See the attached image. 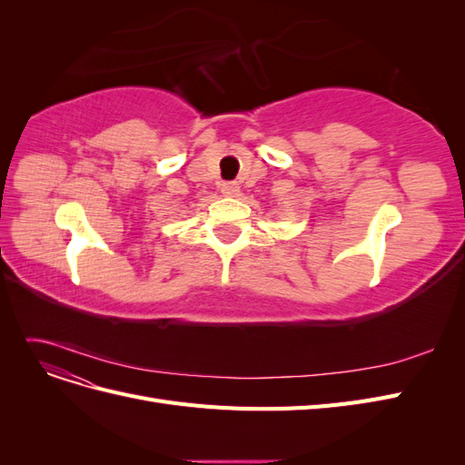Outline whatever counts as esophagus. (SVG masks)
<instances>
[{"instance_id":"34e87169","label":"esophagus","mask_w":465,"mask_h":465,"mask_svg":"<svg viewBox=\"0 0 465 465\" xmlns=\"http://www.w3.org/2000/svg\"><path fill=\"white\" fill-rule=\"evenodd\" d=\"M221 192H223V195H229V198H234V195H238V192H241V186L234 184V182H223Z\"/></svg>"}]
</instances>
